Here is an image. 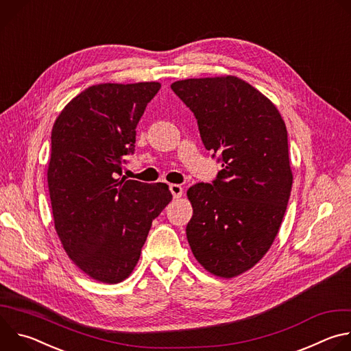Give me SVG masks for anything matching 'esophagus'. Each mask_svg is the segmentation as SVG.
<instances>
[{"label":"esophagus","mask_w":351,"mask_h":351,"mask_svg":"<svg viewBox=\"0 0 351 351\" xmlns=\"http://www.w3.org/2000/svg\"><path fill=\"white\" fill-rule=\"evenodd\" d=\"M169 190H171L173 198H179V197H182V194H183V187H182L180 184H176V183L169 184Z\"/></svg>","instance_id":"1"}]
</instances>
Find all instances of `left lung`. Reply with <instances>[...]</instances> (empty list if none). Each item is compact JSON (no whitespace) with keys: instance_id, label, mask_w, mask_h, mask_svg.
Returning <instances> with one entry per match:
<instances>
[{"instance_id":"left-lung-1","label":"left lung","mask_w":351,"mask_h":351,"mask_svg":"<svg viewBox=\"0 0 351 351\" xmlns=\"http://www.w3.org/2000/svg\"><path fill=\"white\" fill-rule=\"evenodd\" d=\"M171 88L222 164L213 183L187 190L189 244L208 272L237 276L267 254L287 207L293 175L286 125L264 94L236 76L186 79Z\"/></svg>"}]
</instances>
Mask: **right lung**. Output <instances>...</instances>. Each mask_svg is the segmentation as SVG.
I'll return each mask as SVG.
<instances>
[{"label": "right lung", "instance_id": "add662e5", "mask_svg": "<svg viewBox=\"0 0 351 351\" xmlns=\"http://www.w3.org/2000/svg\"><path fill=\"white\" fill-rule=\"evenodd\" d=\"M160 88L157 82L91 86L53 126L47 179L56 230L69 258L98 282L132 274L153 221L172 199L165 183L119 179Z\"/></svg>", "mask_w": 351, "mask_h": 351}]
</instances>
